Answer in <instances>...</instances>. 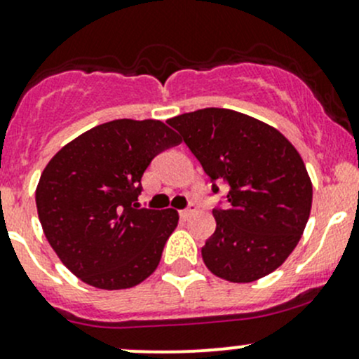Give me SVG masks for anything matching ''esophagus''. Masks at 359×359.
<instances>
[{"label": "esophagus", "mask_w": 359, "mask_h": 359, "mask_svg": "<svg viewBox=\"0 0 359 359\" xmlns=\"http://www.w3.org/2000/svg\"><path fill=\"white\" fill-rule=\"evenodd\" d=\"M194 212H196V206H194V203H191L186 210H182V212H180V217H182V219H189Z\"/></svg>", "instance_id": "obj_1"}]
</instances>
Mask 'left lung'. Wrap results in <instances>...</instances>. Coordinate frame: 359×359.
<instances>
[{"label":"left lung","instance_id":"8db88e82","mask_svg":"<svg viewBox=\"0 0 359 359\" xmlns=\"http://www.w3.org/2000/svg\"><path fill=\"white\" fill-rule=\"evenodd\" d=\"M212 180L226 182V208L201 248L205 266L231 283L276 271L300 241L313 184L290 140L243 112L206 107L168 119Z\"/></svg>","mask_w":359,"mask_h":359}]
</instances>
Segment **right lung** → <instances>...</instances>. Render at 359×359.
Masks as SVG:
<instances>
[{"label":"right lung","mask_w":359,"mask_h":359,"mask_svg":"<svg viewBox=\"0 0 359 359\" xmlns=\"http://www.w3.org/2000/svg\"><path fill=\"white\" fill-rule=\"evenodd\" d=\"M177 144L180 137L158 119H114L76 137L45 166L36 187L43 233L86 285L123 290L156 271L179 213L135 201L153 158Z\"/></svg>","instance_id":"right-lung-1"}]
</instances>
